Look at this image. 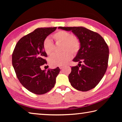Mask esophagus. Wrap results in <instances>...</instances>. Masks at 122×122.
<instances>
[{
  "mask_svg": "<svg viewBox=\"0 0 122 122\" xmlns=\"http://www.w3.org/2000/svg\"><path fill=\"white\" fill-rule=\"evenodd\" d=\"M63 66H60V67L59 68H60V69H63Z\"/></svg>",
  "mask_w": 122,
  "mask_h": 122,
  "instance_id": "34e87169",
  "label": "esophagus"
}]
</instances>
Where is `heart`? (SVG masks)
<instances>
[{"mask_svg": "<svg viewBox=\"0 0 122 122\" xmlns=\"http://www.w3.org/2000/svg\"><path fill=\"white\" fill-rule=\"evenodd\" d=\"M56 42L62 43L61 54L54 53L49 59V63L52 67L65 65L71 60L72 55H77L81 48V41L78 37L64 30H59L52 36ZM42 46L47 55H51L54 49V44L49 38L43 41Z\"/></svg>", "mask_w": 122, "mask_h": 122, "instance_id": "obj_1", "label": "heart"}]
</instances>
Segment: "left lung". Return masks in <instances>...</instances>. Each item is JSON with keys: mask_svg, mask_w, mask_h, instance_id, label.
I'll use <instances>...</instances> for the list:
<instances>
[{"mask_svg": "<svg viewBox=\"0 0 122 122\" xmlns=\"http://www.w3.org/2000/svg\"><path fill=\"white\" fill-rule=\"evenodd\" d=\"M59 28L71 30L81 41V48L73 59V61L78 62V66L71 67L68 76L71 85L82 92L94 88L102 80L108 67V45L97 33L83 27H59Z\"/></svg>", "mask_w": 122, "mask_h": 122, "instance_id": "1", "label": "left lung"}]
</instances>
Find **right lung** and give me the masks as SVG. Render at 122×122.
<instances>
[{
	"mask_svg": "<svg viewBox=\"0 0 122 122\" xmlns=\"http://www.w3.org/2000/svg\"><path fill=\"white\" fill-rule=\"evenodd\" d=\"M56 27L38 28L21 38L12 54V65L20 83L26 89L37 95L44 94L52 89L60 69L42 71L47 56L43 41Z\"/></svg>",
	"mask_w": 122,
	"mask_h": 122,
	"instance_id": "add662e5",
	"label": "right lung"
}]
</instances>
